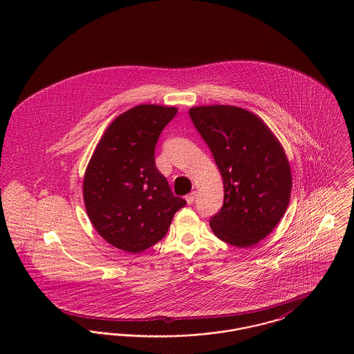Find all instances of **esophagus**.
Wrapping results in <instances>:
<instances>
[{
    "mask_svg": "<svg viewBox=\"0 0 354 354\" xmlns=\"http://www.w3.org/2000/svg\"><path fill=\"white\" fill-rule=\"evenodd\" d=\"M195 199H196V192H191L189 195L185 196V201H187L188 204H192V203L195 202Z\"/></svg>",
    "mask_w": 354,
    "mask_h": 354,
    "instance_id": "obj_1",
    "label": "esophagus"
}]
</instances>
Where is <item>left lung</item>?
Here are the masks:
<instances>
[{
    "label": "left lung",
    "instance_id": "obj_1",
    "mask_svg": "<svg viewBox=\"0 0 354 354\" xmlns=\"http://www.w3.org/2000/svg\"><path fill=\"white\" fill-rule=\"evenodd\" d=\"M223 178L225 199L209 219L214 234L237 248L266 239L286 212L290 165L281 142L252 111L232 104L189 109Z\"/></svg>",
    "mask_w": 354,
    "mask_h": 354
}]
</instances>
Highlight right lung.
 I'll list each match as a JSON object with an SVG mask.
<instances>
[{"label": "right lung", "mask_w": 354, "mask_h": 354, "mask_svg": "<svg viewBox=\"0 0 354 354\" xmlns=\"http://www.w3.org/2000/svg\"><path fill=\"white\" fill-rule=\"evenodd\" d=\"M177 111L162 104L127 110L106 128L87 165V215L102 239L121 251L140 253L160 241L187 204L171 194L153 160L158 138Z\"/></svg>", "instance_id": "1"}]
</instances>
